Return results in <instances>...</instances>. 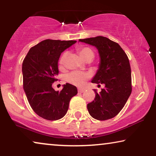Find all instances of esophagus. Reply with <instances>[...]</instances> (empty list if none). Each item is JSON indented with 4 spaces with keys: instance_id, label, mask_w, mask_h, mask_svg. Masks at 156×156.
Returning <instances> with one entry per match:
<instances>
[{
    "instance_id": "esophagus-1",
    "label": "esophagus",
    "mask_w": 156,
    "mask_h": 156,
    "mask_svg": "<svg viewBox=\"0 0 156 156\" xmlns=\"http://www.w3.org/2000/svg\"><path fill=\"white\" fill-rule=\"evenodd\" d=\"M85 89H83V88H78V91L80 92V93H83V92H84Z\"/></svg>"
}]
</instances>
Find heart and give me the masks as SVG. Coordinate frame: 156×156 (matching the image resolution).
<instances>
[{"mask_svg": "<svg viewBox=\"0 0 156 156\" xmlns=\"http://www.w3.org/2000/svg\"><path fill=\"white\" fill-rule=\"evenodd\" d=\"M79 52H80V55L81 57H82L85 61L88 59L93 60V58H94L95 55L94 51H92L91 48H87V47H84V48H81ZM66 53H65L61 56V58H60V63L61 65H62L63 62H64L65 58L66 57ZM89 76V73H83V72L79 71H74L67 74L66 79L69 83H73L74 85L81 86L84 83L85 81L87 80Z\"/></svg>", "mask_w": 156, "mask_h": 156, "instance_id": "1", "label": "heart"}]
</instances>
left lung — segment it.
Here are the masks:
<instances>
[{
  "label": "left lung",
  "mask_w": 156,
  "mask_h": 156,
  "mask_svg": "<svg viewBox=\"0 0 156 156\" xmlns=\"http://www.w3.org/2000/svg\"><path fill=\"white\" fill-rule=\"evenodd\" d=\"M96 47L100 62L92 83H103L104 89L96 93L87 105L90 115L98 120L111 119L120 112L132 93L131 67L127 55L120 46L104 37L80 39Z\"/></svg>",
  "instance_id": "obj_1"
}]
</instances>
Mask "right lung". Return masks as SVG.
<instances>
[{"instance_id":"right-lung-1","label":"right lung","mask_w":156,"mask_h":156,"mask_svg":"<svg viewBox=\"0 0 156 156\" xmlns=\"http://www.w3.org/2000/svg\"><path fill=\"white\" fill-rule=\"evenodd\" d=\"M76 41L46 39L29 51L22 63L23 88L34 111L42 118L58 120L66 115L71 98L77 94L75 86L67 83L61 91L52 84L57 80L61 53Z\"/></svg>"}]
</instances>
